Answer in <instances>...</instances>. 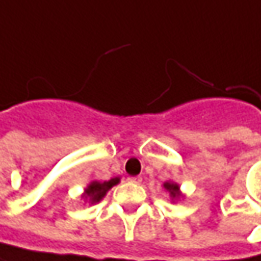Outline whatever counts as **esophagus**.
I'll return each instance as SVG.
<instances>
[{
  "instance_id": "obj_1",
  "label": "esophagus",
  "mask_w": 261,
  "mask_h": 261,
  "mask_svg": "<svg viewBox=\"0 0 261 261\" xmlns=\"http://www.w3.org/2000/svg\"><path fill=\"white\" fill-rule=\"evenodd\" d=\"M128 181H130V183H134V185H139V183H142V177H128Z\"/></svg>"
}]
</instances>
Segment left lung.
I'll list each match as a JSON object with an SVG mask.
<instances>
[{"instance_id": "1", "label": "left lung", "mask_w": 261, "mask_h": 261, "mask_svg": "<svg viewBox=\"0 0 261 261\" xmlns=\"http://www.w3.org/2000/svg\"><path fill=\"white\" fill-rule=\"evenodd\" d=\"M164 189L170 193L171 199H177V198H180V196H181L180 188H178V185L174 183V181H165V183H164Z\"/></svg>"}]
</instances>
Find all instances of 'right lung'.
<instances>
[{
	"instance_id": "add662e5",
	"label": "right lung",
	"mask_w": 261,
	"mask_h": 261,
	"mask_svg": "<svg viewBox=\"0 0 261 261\" xmlns=\"http://www.w3.org/2000/svg\"><path fill=\"white\" fill-rule=\"evenodd\" d=\"M119 183V178L115 177V178H111V180H108V181H97V180H94V181H91L87 188H85L84 193H83V198L85 199H88L91 204H96V202H99L103 199V196L108 193L109 189H112L115 185Z\"/></svg>"
}]
</instances>
